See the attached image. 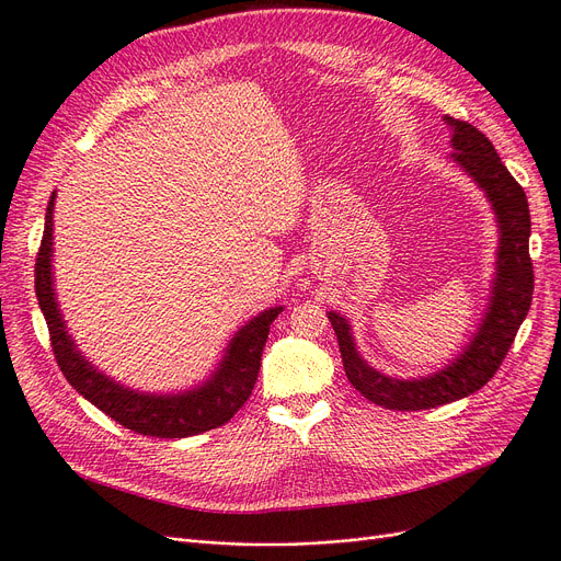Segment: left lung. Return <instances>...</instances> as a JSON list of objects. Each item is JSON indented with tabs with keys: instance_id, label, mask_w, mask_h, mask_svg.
Here are the masks:
<instances>
[{
	"instance_id": "left-lung-1",
	"label": "left lung",
	"mask_w": 561,
	"mask_h": 561,
	"mask_svg": "<svg viewBox=\"0 0 561 561\" xmlns=\"http://www.w3.org/2000/svg\"><path fill=\"white\" fill-rule=\"evenodd\" d=\"M444 122L453 134L450 159L485 192L500 228L492 296L479 330L462 354L444 369L421 379H392L360 358L348 321L337 312H328L351 386L369 402L398 411L434 409L481 390L506 358L517 328L529 312L534 291L529 259L531 219L525 190L508 173L485 134L473 124L448 115Z\"/></svg>"
}]
</instances>
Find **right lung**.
I'll list each match as a JSON object with an SVG mask.
<instances>
[{
  "instance_id": "right-lung-1",
  "label": "right lung",
  "mask_w": 561,
  "mask_h": 561,
  "mask_svg": "<svg viewBox=\"0 0 561 561\" xmlns=\"http://www.w3.org/2000/svg\"><path fill=\"white\" fill-rule=\"evenodd\" d=\"M53 210L55 192L46 207L44 240L38 247L34 286L41 312L46 317L50 346L57 365L67 381L90 400L96 409L106 413L127 430L145 437L182 439L194 434L215 430L236 416V411L249 400L261 369V354L270 333V323L277 319L282 307H270L249 323H244L228 344L219 367L210 379L201 386L175 392V396H157V392L131 390L113 381L99 371L76 348L53 288Z\"/></svg>"
}]
</instances>
